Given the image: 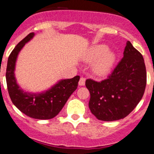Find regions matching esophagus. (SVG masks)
Wrapping results in <instances>:
<instances>
[{"label": "esophagus", "instance_id": "esophagus-1", "mask_svg": "<svg viewBox=\"0 0 154 154\" xmlns=\"http://www.w3.org/2000/svg\"><path fill=\"white\" fill-rule=\"evenodd\" d=\"M85 81H86V79L84 77H80V80H79V85L80 86H84L85 85Z\"/></svg>", "mask_w": 154, "mask_h": 154}]
</instances>
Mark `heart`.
Masks as SVG:
<instances>
[{"instance_id":"b5f03b06","label":"heart","mask_w":154,"mask_h":154,"mask_svg":"<svg viewBox=\"0 0 154 154\" xmlns=\"http://www.w3.org/2000/svg\"><path fill=\"white\" fill-rule=\"evenodd\" d=\"M88 63L94 62L91 65V70L97 77H106L113 70L117 60V55L112 51H108L105 44H97L91 47L84 57Z\"/></svg>"}]
</instances>
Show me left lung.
<instances>
[{
    "instance_id": "8db88e82",
    "label": "left lung",
    "mask_w": 154,
    "mask_h": 154,
    "mask_svg": "<svg viewBox=\"0 0 154 154\" xmlns=\"http://www.w3.org/2000/svg\"><path fill=\"white\" fill-rule=\"evenodd\" d=\"M146 84L143 57L127 41L124 57L107 79L101 82L91 79L86 80L85 85L91 94L90 110L103 121L124 118L142 99Z\"/></svg>"
}]
</instances>
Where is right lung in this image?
<instances>
[{"label": "right lung", "mask_w": 154, "mask_h": 154, "mask_svg": "<svg viewBox=\"0 0 154 154\" xmlns=\"http://www.w3.org/2000/svg\"><path fill=\"white\" fill-rule=\"evenodd\" d=\"M34 35V32L29 34L10 54L7 65V86L12 103L19 110L31 118L49 120L56 117L76 91L80 76L58 80L51 88L42 92L32 93L22 89L15 77L16 62L20 51Z\"/></svg>", "instance_id": "1"}]
</instances>
